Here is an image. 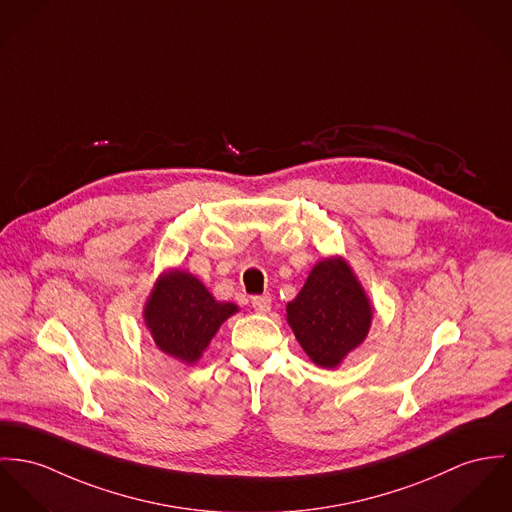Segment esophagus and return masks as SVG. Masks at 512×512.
<instances>
[{"label":"esophagus","mask_w":512,"mask_h":512,"mask_svg":"<svg viewBox=\"0 0 512 512\" xmlns=\"http://www.w3.org/2000/svg\"><path fill=\"white\" fill-rule=\"evenodd\" d=\"M271 296H255L253 300H251V306H253V310L257 312V314H267L269 310H271Z\"/></svg>","instance_id":"1"}]
</instances>
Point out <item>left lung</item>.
<instances>
[{"mask_svg":"<svg viewBox=\"0 0 512 512\" xmlns=\"http://www.w3.org/2000/svg\"><path fill=\"white\" fill-rule=\"evenodd\" d=\"M374 308L347 259L317 261L298 296L286 304V321L300 347L321 368H337L370 331Z\"/></svg>","mask_w":512,"mask_h":512,"instance_id":"1","label":"left lung"}]
</instances>
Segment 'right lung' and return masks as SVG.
Listing matches in <instances>:
<instances>
[{
	"instance_id": "1",
	"label": "right lung",
	"mask_w": 512,
	"mask_h": 512,
	"mask_svg": "<svg viewBox=\"0 0 512 512\" xmlns=\"http://www.w3.org/2000/svg\"><path fill=\"white\" fill-rule=\"evenodd\" d=\"M237 312L236 304L218 302L197 276L169 269L158 276L144 304V323L161 353L193 366Z\"/></svg>"
}]
</instances>
